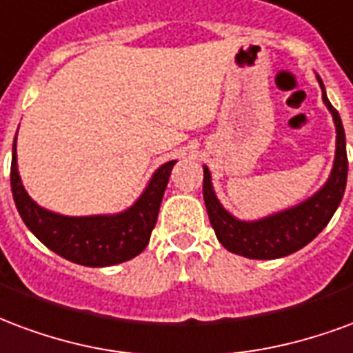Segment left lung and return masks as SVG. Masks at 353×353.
Listing matches in <instances>:
<instances>
[{"label": "left lung", "mask_w": 353, "mask_h": 353, "mask_svg": "<svg viewBox=\"0 0 353 353\" xmlns=\"http://www.w3.org/2000/svg\"><path fill=\"white\" fill-rule=\"evenodd\" d=\"M320 81V79H318ZM323 90V82L320 81ZM323 103L333 114L336 125V154L331 176L318 194L301 203L297 207L288 208L284 212L272 214L258 222H241L225 210L216 199L210 184V171L203 167V197L207 205L208 220L214 230L218 241L233 254L250 259H276L290 256L293 252L307 246L318 236L341 205L348 179V156H346V135L342 128L339 110L329 103L323 90Z\"/></svg>", "instance_id": "8db88e82"}]
</instances>
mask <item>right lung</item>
<instances>
[{"instance_id": "add662e5", "label": "right lung", "mask_w": 353, "mask_h": 353, "mask_svg": "<svg viewBox=\"0 0 353 353\" xmlns=\"http://www.w3.org/2000/svg\"><path fill=\"white\" fill-rule=\"evenodd\" d=\"M174 161L154 173L137 203L114 216H60L41 208L20 182L17 165V137L12 145V197L24 223L33 235L61 258L86 267H107L135 258L145 250L158 220L159 205Z\"/></svg>"}]
</instances>
